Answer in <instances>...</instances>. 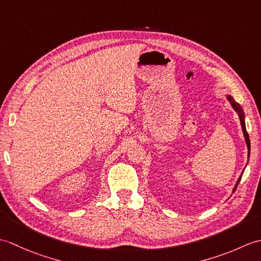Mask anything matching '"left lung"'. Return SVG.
Here are the masks:
<instances>
[{"mask_svg":"<svg viewBox=\"0 0 261 261\" xmlns=\"http://www.w3.org/2000/svg\"><path fill=\"white\" fill-rule=\"evenodd\" d=\"M226 98L229 99V102L231 103V105H232V108L234 109V111L238 113V115H239V119H240V122H241V127H242V132H243V136H245V140H246V143H247V147H248V159H249V156H250V139H249V135H248V132H247V129H246V122H245V113H243V110H242V108L240 107V104L239 103H237L236 101H234V98L232 97L231 95H226ZM241 177H242V175L239 177V179L237 180V184H236V186H234V188H233V192L237 190V187H238V184H239L240 182V180H241Z\"/></svg>","mask_w":261,"mask_h":261,"instance_id":"8db88e82","label":"left lung"}]
</instances>
